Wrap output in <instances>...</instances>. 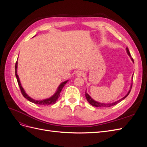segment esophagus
<instances>
[{
	"mask_svg": "<svg viewBox=\"0 0 147 147\" xmlns=\"http://www.w3.org/2000/svg\"><path fill=\"white\" fill-rule=\"evenodd\" d=\"M83 75V72L82 70H78L76 72V75L77 77H81Z\"/></svg>",
	"mask_w": 147,
	"mask_h": 147,
	"instance_id": "esophagus-1",
	"label": "esophagus"
}]
</instances>
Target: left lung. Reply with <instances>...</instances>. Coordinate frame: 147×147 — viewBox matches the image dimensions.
Here are the masks:
<instances>
[{
  "label": "left lung",
  "mask_w": 147,
  "mask_h": 147,
  "mask_svg": "<svg viewBox=\"0 0 147 147\" xmlns=\"http://www.w3.org/2000/svg\"><path fill=\"white\" fill-rule=\"evenodd\" d=\"M126 51H127V53L128 55L130 56L131 60L133 61V63H134V60H133V58H132V57L131 56L130 52H129V51L127 47H126ZM132 83H131V85L130 90H129V91H128L127 94L125 96H124V97H123L122 99H119V100H118V101H117V102H113V103H111V104L100 103V102H97V101L94 100L92 98H91V96L88 94V93L86 92V91L85 92V96H86V99H87V100H88V102H89V103H90L91 105H92V106H94V107H112V106H113V105H116V104H118L119 102H121V100H123L124 99H125V98H126V97L129 95V92H131V88H132Z\"/></svg>",
  "instance_id": "left-lung-1"
}]
</instances>
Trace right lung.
<instances>
[{"mask_svg":"<svg viewBox=\"0 0 147 147\" xmlns=\"http://www.w3.org/2000/svg\"><path fill=\"white\" fill-rule=\"evenodd\" d=\"M17 66H18V59L16 63L15 64V75L16 77V79H17V81H18V85L20 86V88L21 90V92L22 93V94L23 96L25 97L26 99H27L28 100H29L30 102H32V103L34 104H39V105H51V104H54L56 103V102L57 100V99L59 98V96H60V93L61 91L63 90V87L64 86L65 84L67 83L69 80H67L65 81L63 83H61L60 84V85L59 86L58 88H57V90L56 91V92H55V94L53 95V96H51V97L48 99H44V100H34L33 99L31 98L27 94H26V92L24 91V90L23 89V88L21 86V84L20 83V78L18 75L17 74Z\"/></svg>","mask_w":147,"mask_h":147,"instance_id":"1","label":"right lung"}]
</instances>
